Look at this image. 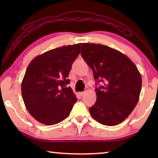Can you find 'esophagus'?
<instances>
[{
	"label": "esophagus",
	"mask_w": 158,
	"mask_h": 158,
	"mask_svg": "<svg viewBox=\"0 0 158 158\" xmlns=\"http://www.w3.org/2000/svg\"><path fill=\"white\" fill-rule=\"evenodd\" d=\"M85 91H83V92H81L80 93V95H81V96H84V95H85Z\"/></svg>",
	"instance_id": "obj_1"
}]
</instances>
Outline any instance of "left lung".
<instances>
[{"instance_id":"1","label":"left lung","mask_w":158,"mask_h":158,"mask_svg":"<svg viewBox=\"0 0 158 158\" xmlns=\"http://www.w3.org/2000/svg\"><path fill=\"white\" fill-rule=\"evenodd\" d=\"M81 56L94 73L96 101L89 111L101 124L115 126L126 119L139 101L142 77L127 55L111 47L83 43Z\"/></svg>"}]
</instances>
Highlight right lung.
I'll return each instance as SVG.
<instances>
[{
    "label": "right lung",
    "mask_w": 158,
    "mask_h": 158,
    "mask_svg": "<svg viewBox=\"0 0 158 158\" xmlns=\"http://www.w3.org/2000/svg\"><path fill=\"white\" fill-rule=\"evenodd\" d=\"M81 43L62 46L38 55L30 62L21 83V94L29 114L39 122L54 125L68 117L77 98L69 73L80 53Z\"/></svg>",
    "instance_id": "obj_1"
}]
</instances>
